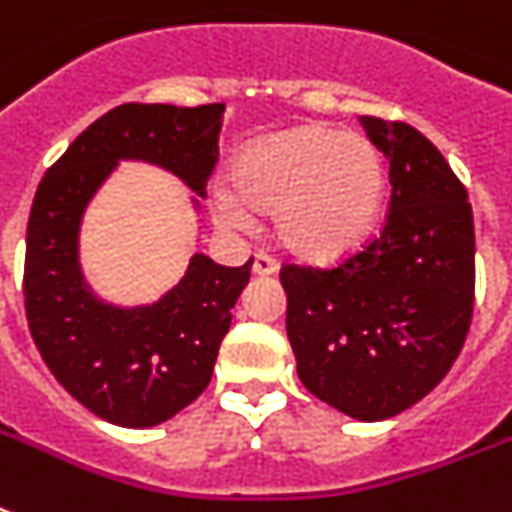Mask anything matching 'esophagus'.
Wrapping results in <instances>:
<instances>
[{
	"label": "esophagus",
	"instance_id": "esophagus-1",
	"mask_svg": "<svg viewBox=\"0 0 512 512\" xmlns=\"http://www.w3.org/2000/svg\"><path fill=\"white\" fill-rule=\"evenodd\" d=\"M252 271H255L257 276H273V273L279 271V263H276L271 255H255Z\"/></svg>",
	"mask_w": 512,
	"mask_h": 512
}]
</instances>
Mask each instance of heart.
I'll return each instance as SVG.
<instances>
[{
  "mask_svg": "<svg viewBox=\"0 0 512 512\" xmlns=\"http://www.w3.org/2000/svg\"><path fill=\"white\" fill-rule=\"evenodd\" d=\"M231 185L209 196L220 228H252L249 206L273 212V231L292 255L329 263L372 236L388 167L366 135L297 124L244 143L231 159Z\"/></svg>",
  "mask_w": 512,
  "mask_h": 512,
  "instance_id": "obj_1",
  "label": "heart"
}]
</instances>
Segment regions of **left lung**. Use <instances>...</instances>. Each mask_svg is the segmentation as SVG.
Returning a JSON list of instances; mask_svg holds the SVG:
<instances>
[{"instance_id":"1","label":"left lung","mask_w":512,"mask_h":512,"mask_svg":"<svg viewBox=\"0 0 512 512\" xmlns=\"http://www.w3.org/2000/svg\"><path fill=\"white\" fill-rule=\"evenodd\" d=\"M390 162L385 228L335 268L284 265L287 337L313 396L353 420L396 417L452 369L468 337L476 233L468 191L404 122L361 116Z\"/></svg>"}]
</instances>
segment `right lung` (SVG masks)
I'll use <instances>...</instances> for the list:
<instances>
[{
	"instance_id": "right-lung-1",
	"label": "right lung",
	"mask_w": 512,
	"mask_h": 512,
	"mask_svg": "<svg viewBox=\"0 0 512 512\" xmlns=\"http://www.w3.org/2000/svg\"><path fill=\"white\" fill-rule=\"evenodd\" d=\"M223 111L225 103L116 106L68 146L36 188L23 268L28 329L55 380L122 428H154L201 396L252 260L225 268L196 252L167 295L122 308L100 300L84 281V209L119 162L172 172L196 193L199 207L220 154Z\"/></svg>"
}]
</instances>
